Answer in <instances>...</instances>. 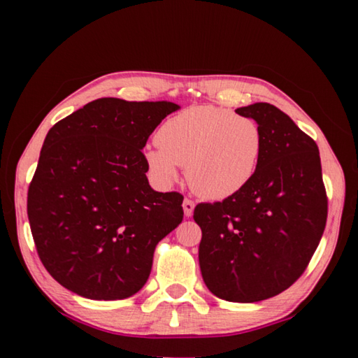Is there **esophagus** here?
<instances>
[{"instance_id": "34e87169", "label": "esophagus", "mask_w": 358, "mask_h": 358, "mask_svg": "<svg viewBox=\"0 0 358 358\" xmlns=\"http://www.w3.org/2000/svg\"><path fill=\"white\" fill-rule=\"evenodd\" d=\"M194 207H196V203H194L191 199H185L183 201V210H185V216L189 217L194 211Z\"/></svg>"}]
</instances>
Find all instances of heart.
Wrapping results in <instances>:
<instances>
[{"label":"heart","mask_w":358,"mask_h":358,"mask_svg":"<svg viewBox=\"0 0 358 358\" xmlns=\"http://www.w3.org/2000/svg\"><path fill=\"white\" fill-rule=\"evenodd\" d=\"M157 145L145 161L162 185L178 178L186 166L191 189L203 199L221 201L250 183L264 151L256 120L217 106H194L173 115L156 132Z\"/></svg>","instance_id":"heart-1"}]
</instances>
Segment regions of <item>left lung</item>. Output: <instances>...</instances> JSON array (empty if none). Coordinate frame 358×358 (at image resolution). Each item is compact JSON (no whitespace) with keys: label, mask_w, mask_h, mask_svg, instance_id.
Returning <instances> with one entry per match:
<instances>
[{"label":"left lung","mask_w":358,"mask_h":358,"mask_svg":"<svg viewBox=\"0 0 358 358\" xmlns=\"http://www.w3.org/2000/svg\"><path fill=\"white\" fill-rule=\"evenodd\" d=\"M257 121L264 151L254 178L221 202H201L199 264L210 292L227 301L266 300L292 286L322 238L327 199L319 148L266 102L237 108Z\"/></svg>","instance_id":"8db88e82"}]
</instances>
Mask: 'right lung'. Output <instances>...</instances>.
Here are the masks:
<instances>
[{
	"instance_id": "right-lung-1",
	"label": "right lung",
	"mask_w": 358,
	"mask_h": 358,
	"mask_svg": "<svg viewBox=\"0 0 358 358\" xmlns=\"http://www.w3.org/2000/svg\"><path fill=\"white\" fill-rule=\"evenodd\" d=\"M178 108L101 98L48 131L27 211L41 262L63 287L121 300L147 282L156 245L183 221V196L151 189L142 148Z\"/></svg>"
}]
</instances>
